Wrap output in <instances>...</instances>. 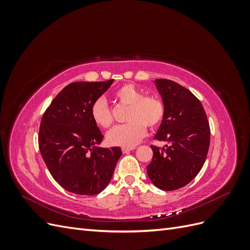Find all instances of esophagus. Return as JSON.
I'll use <instances>...</instances> for the list:
<instances>
[{"mask_svg": "<svg viewBox=\"0 0 250 250\" xmlns=\"http://www.w3.org/2000/svg\"><path fill=\"white\" fill-rule=\"evenodd\" d=\"M133 149H135V148L134 147H131V148H122V151H123L124 154H127V153H129L130 151H132Z\"/></svg>", "mask_w": 250, "mask_h": 250, "instance_id": "esophagus-1", "label": "esophagus"}]
</instances>
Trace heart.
Here are the masks:
<instances>
[{"label": "heart", "mask_w": 250, "mask_h": 250, "mask_svg": "<svg viewBox=\"0 0 250 250\" xmlns=\"http://www.w3.org/2000/svg\"><path fill=\"white\" fill-rule=\"evenodd\" d=\"M116 99L129 106L128 123L111 129L106 141L111 146L131 148L145 137L147 126L155 128L164 121L166 106L162 99L155 96H145L134 84H124L117 89ZM90 117L96 125L102 128L111 126L113 119L107 102L103 98L97 99L90 107Z\"/></svg>", "instance_id": "b5f03b06"}]
</instances>
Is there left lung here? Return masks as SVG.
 I'll use <instances>...</instances> for the list:
<instances>
[{"instance_id": "obj_1", "label": "left lung", "mask_w": 250, "mask_h": 250, "mask_svg": "<svg viewBox=\"0 0 250 250\" xmlns=\"http://www.w3.org/2000/svg\"><path fill=\"white\" fill-rule=\"evenodd\" d=\"M154 83L166 106L154 139L167 145L151 146L153 157L147 173L156 188L174 191L201 170L209 147V124L202 104L190 90L168 79H155Z\"/></svg>"}]
</instances>
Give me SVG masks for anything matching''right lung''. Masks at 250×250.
<instances>
[{
    "label": "right lung",
    "instance_id": "obj_1",
    "mask_svg": "<svg viewBox=\"0 0 250 250\" xmlns=\"http://www.w3.org/2000/svg\"><path fill=\"white\" fill-rule=\"evenodd\" d=\"M112 82L113 79L70 83L42 118V156L53 178L71 193L90 196L102 192L122 155L119 147H99L103 135L90 117L92 104Z\"/></svg>",
    "mask_w": 250,
    "mask_h": 250
}]
</instances>
